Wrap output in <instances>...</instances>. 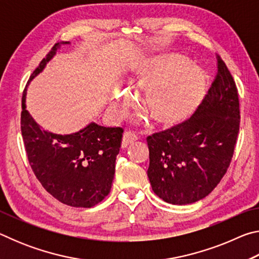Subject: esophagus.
Segmentation results:
<instances>
[{"instance_id":"esophagus-1","label":"esophagus","mask_w":259,"mask_h":259,"mask_svg":"<svg viewBox=\"0 0 259 259\" xmlns=\"http://www.w3.org/2000/svg\"><path fill=\"white\" fill-rule=\"evenodd\" d=\"M137 139H138V137H137V135H136L135 133H133V131H126V133H124L123 137H122L121 147L122 148H126L128 146H130L131 144H134Z\"/></svg>"}]
</instances>
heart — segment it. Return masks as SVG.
Wrapping results in <instances>:
<instances>
[{
	"label": "heart",
	"mask_w": 259,
	"mask_h": 259,
	"mask_svg": "<svg viewBox=\"0 0 259 259\" xmlns=\"http://www.w3.org/2000/svg\"><path fill=\"white\" fill-rule=\"evenodd\" d=\"M130 83L144 93V111L163 126L176 125L190 117L205 94L204 74L178 54H161L142 60ZM133 104V95L117 91L114 113L122 117Z\"/></svg>",
	"instance_id": "obj_1"
}]
</instances>
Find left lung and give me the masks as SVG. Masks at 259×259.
<instances>
[{"label":"left lung","instance_id":"left-lung-1","mask_svg":"<svg viewBox=\"0 0 259 259\" xmlns=\"http://www.w3.org/2000/svg\"><path fill=\"white\" fill-rule=\"evenodd\" d=\"M218 73L187 121L147 137V176L155 194L190 204L211 193L230 166L240 126L238 89L219 56Z\"/></svg>","mask_w":259,"mask_h":259}]
</instances>
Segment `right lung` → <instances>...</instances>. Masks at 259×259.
Wrapping results in <instances>:
<instances>
[{
    "label": "right lung",
    "mask_w": 259,
    "mask_h": 259,
    "mask_svg": "<svg viewBox=\"0 0 259 259\" xmlns=\"http://www.w3.org/2000/svg\"><path fill=\"white\" fill-rule=\"evenodd\" d=\"M61 45L69 42L56 43L27 83L45 69ZM26 91L21 98V135L35 176L61 203L76 208L94 207L111 191L123 129L91 122L74 134L49 133L26 109Z\"/></svg>",
    "instance_id": "right-lung-1"
}]
</instances>
